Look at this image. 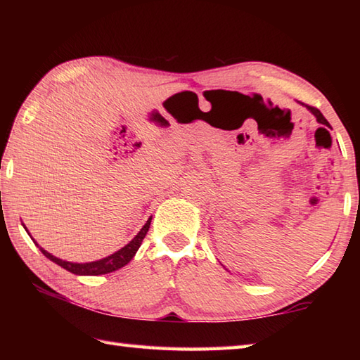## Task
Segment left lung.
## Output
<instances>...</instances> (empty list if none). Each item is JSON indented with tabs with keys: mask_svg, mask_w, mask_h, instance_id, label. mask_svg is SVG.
<instances>
[{
	"mask_svg": "<svg viewBox=\"0 0 360 360\" xmlns=\"http://www.w3.org/2000/svg\"><path fill=\"white\" fill-rule=\"evenodd\" d=\"M302 105H304V103H302ZM304 106H307L309 112L314 114V117H316V120L319 122V124L326 125L328 128H330V124H328V120L323 117V114H322V112H320L317 108H314V106H308V105H304Z\"/></svg>",
	"mask_w": 360,
	"mask_h": 360,
	"instance_id": "1",
	"label": "left lung"
}]
</instances>
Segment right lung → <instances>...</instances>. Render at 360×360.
<instances>
[{"label": "right lung", "mask_w": 360, "mask_h": 360, "mask_svg": "<svg viewBox=\"0 0 360 360\" xmlns=\"http://www.w3.org/2000/svg\"><path fill=\"white\" fill-rule=\"evenodd\" d=\"M150 224H151V217L148 218L147 223H145V226L141 229L139 233H137L134 238L129 241L128 244H125L124 248L119 249L117 252H114V254H111L108 257L97 259V262H89V263H72V262H66V259L53 257L52 254H49L48 250H44L41 246H38V243L32 238V236H30L27 229L26 227L25 229H26V232L29 233L30 238L34 240L35 246L40 248L41 254L46 258H49L51 262H53V263L58 264V266H62L63 269L70 271V272H72L75 275H103V274H110V272L117 271V269H120V267H124L125 264H128L129 262H131L133 257L136 255L137 249L141 248L142 240L145 238V235H147V232H148Z\"/></svg>", "instance_id": "obj_1"}]
</instances>
